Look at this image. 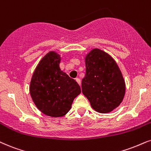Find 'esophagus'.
I'll return each mask as SVG.
<instances>
[{
	"label": "esophagus",
	"mask_w": 151,
	"mask_h": 151,
	"mask_svg": "<svg viewBox=\"0 0 151 151\" xmlns=\"http://www.w3.org/2000/svg\"><path fill=\"white\" fill-rule=\"evenodd\" d=\"M76 82H77V83L79 84V85L80 86V85H81V80H80V78H76Z\"/></svg>",
	"instance_id": "34e87169"
}]
</instances>
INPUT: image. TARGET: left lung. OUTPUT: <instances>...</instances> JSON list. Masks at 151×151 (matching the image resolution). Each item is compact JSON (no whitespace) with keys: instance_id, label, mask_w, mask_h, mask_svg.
<instances>
[{"instance_id":"8db88e82","label":"left lung","mask_w":151,"mask_h":151,"mask_svg":"<svg viewBox=\"0 0 151 151\" xmlns=\"http://www.w3.org/2000/svg\"><path fill=\"white\" fill-rule=\"evenodd\" d=\"M86 73L82 80V91L92 108L108 113L122 102L126 85L116 62L103 50L95 48L85 58Z\"/></svg>"}]
</instances>
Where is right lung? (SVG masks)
<instances>
[{
	"label": "right lung",
	"mask_w": 151,
	"mask_h": 151,
	"mask_svg": "<svg viewBox=\"0 0 151 151\" xmlns=\"http://www.w3.org/2000/svg\"><path fill=\"white\" fill-rule=\"evenodd\" d=\"M60 55L47 53L35 68L30 93L37 108L47 116L65 115L75 98L81 92L77 82L60 69Z\"/></svg>",
	"instance_id": "obj_1"
}]
</instances>
